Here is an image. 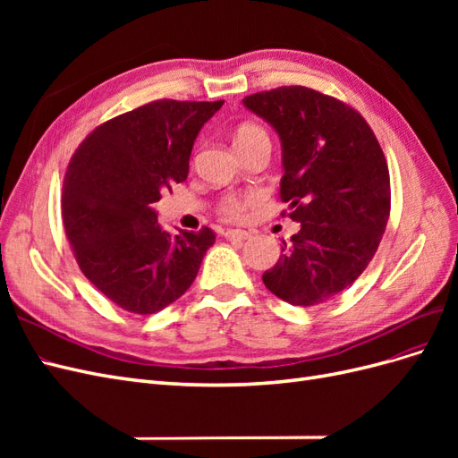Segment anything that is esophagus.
I'll use <instances>...</instances> for the list:
<instances>
[{
    "label": "esophagus",
    "mask_w": 458,
    "mask_h": 458,
    "mask_svg": "<svg viewBox=\"0 0 458 458\" xmlns=\"http://www.w3.org/2000/svg\"><path fill=\"white\" fill-rule=\"evenodd\" d=\"M224 234H225L227 241H246L248 237H250V233L242 231V229H229Z\"/></svg>",
    "instance_id": "esophagus-1"
}]
</instances>
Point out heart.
Listing matches in <instances>:
<instances>
[{
  "label": "heart",
  "mask_w": 458,
  "mask_h": 458,
  "mask_svg": "<svg viewBox=\"0 0 458 458\" xmlns=\"http://www.w3.org/2000/svg\"><path fill=\"white\" fill-rule=\"evenodd\" d=\"M258 143H269V135L261 126L254 122H246L239 130L234 131V147L237 150H244L248 147H254ZM259 200L258 192H244V195H225L219 200L217 212L225 219H244V216Z\"/></svg>",
  "instance_id": "b5f03b06"
}]
</instances>
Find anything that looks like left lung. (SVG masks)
Instances as JSON below:
<instances>
[{"label": "left lung", "mask_w": 458, "mask_h": 458, "mask_svg": "<svg viewBox=\"0 0 458 458\" xmlns=\"http://www.w3.org/2000/svg\"><path fill=\"white\" fill-rule=\"evenodd\" d=\"M242 103L281 137V200L301 225L263 284L293 306H317L348 288L378 250L392 202L386 157L367 120L336 97L283 86Z\"/></svg>", "instance_id": "left-lung-1"}]
</instances>
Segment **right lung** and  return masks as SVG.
Segmentation results:
<instances>
[{"instance_id": "right-lung-1", "label": "right lung", "mask_w": 458, "mask_h": 458, "mask_svg": "<svg viewBox=\"0 0 458 458\" xmlns=\"http://www.w3.org/2000/svg\"><path fill=\"white\" fill-rule=\"evenodd\" d=\"M224 101L158 99L97 126L72 155L63 224L91 284L137 315L182 298L216 241L212 229L164 231L155 202L189 174L192 143Z\"/></svg>"}]
</instances>
